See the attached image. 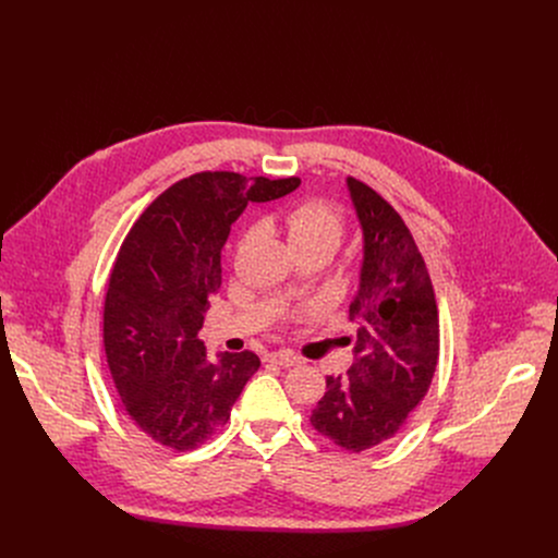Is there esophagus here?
<instances>
[{"instance_id":"1","label":"esophagus","mask_w":558,"mask_h":558,"mask_svg":"<svg viewBox=\"0 0 558 558\" xmlns=\"http://www.w3.org/2000/svg\"><path fill=\"white\" fill-rule=\"evenodd\" d=\"M265 360H267V362H274V364H278V366H295V364H298V357H295L293 353H289V351H274V353H267Z\"/></svg>"}]
</instances>
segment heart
Returning a JSON list of instances; mask_svg holds the SVG:
<instances>
[{"instance_id": "heart-1", "label": "heart", "mask_w": 558, "mask_h": 558, "mask_svg": "<svg viewBox=\"0 0 558 558\" xmlns=\"http://www.w3.org/2000/svg\"><path fill=\"white\" fill-rule=\"evenodd\" d=\"M282 225L287 229L289 241L300 254L325 250L333 256L347 233V220L342 211L325 198H306L295 203L282 214ZM252 233L254 229L247 233L245 241H250ZM304 311L291 313V320H295Z\"/></svg>"}]
</instances>
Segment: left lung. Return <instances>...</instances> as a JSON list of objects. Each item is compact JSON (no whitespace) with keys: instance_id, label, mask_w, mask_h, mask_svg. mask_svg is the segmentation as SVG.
<instances>
[{"instance_id":"obj_1","label":"left lung","mask_w":558,"mask_h":558,"mask_svg":"<svg viewBox=\"0 0 558 558\" xmlns=\"http://www.w3.org/2000/svg\"><path fill=\"white\" fill-rule=\"evenodd\" d=\"M364 233L360 289L349 306L357 325L355 362L329 375L311 426L362 452L395 437L430 388L439 360V313L426 263L402 216L373 187L349 177Z\"/></svg>"}]
</instances>
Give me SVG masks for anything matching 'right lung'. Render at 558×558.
<instances>
[{"instance_id": "1", "label": "right lung", "mask_w": 558, "mask_h": 558, "mask_svg": "<svg viewBox=\"0 0 558 558\" xmlns=\"http://www.w3.org/2000/svg\"><path fill=\"white\" fill-rule=\"evenodd\" d=\"M298 185V177L198 172L168 187L125 235L104 304V347L125 413L156 444L177 452L203 446L260 368L252 351L209 362L198 331L222 284L231 222L247 203Z\"/></svg>"}]
</instances>
